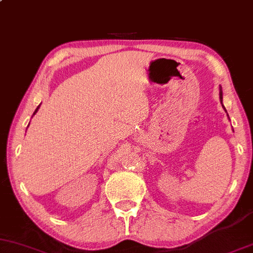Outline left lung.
I'll list each match as a JSON object with an SVG mask.
<instances>
[{
	"label": "left lung",
	"instance_id": "left-lung-1",
	"mask_svg": "<svg viewBox=\"0 0 253 253\" xmlns=\"http://www.w3.org/2000/svg\"><path fill=\"white\" fill-rule=\"evenodd\" d=\"M220 101H221V103H222V90H221V88H220ZM223 107V106H222ZM223 108H225V107H223ZM226 110V109H225Z\"/></svg>",
	"mask_w": 253,
	"mask_h": 253
}]
</instances>
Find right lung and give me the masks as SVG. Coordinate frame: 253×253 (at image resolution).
Returning <instances> with one entry per match:
<instances>
[{
	"mask_svg": "<svg viewBox=\"0 0 253 253\" xmlns=\"http://www.w3.org/2000/svg\"><path fill=\"white\" fill-rule=\"evenodd\" d=\"M39 107H40V106H38V108L36 109V112H34V113H33V115H34V114H36V113L38 112V109H39Z\"/></svg>",
	"mask_w": 253,
	"mask_h": 253,
	"instance_id": "obj_1",
	"label": "right lung"
}]
</instances>
